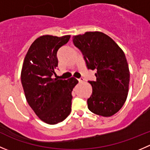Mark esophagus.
I'll return each mask as SVG.
<instances>
[{"mask_svg": "<svg viewBox=\"0 0 150 150\" xmlns=\"http://www.w3.org/2000/svg\"><path fill=\"white\" fill-rule=\"evenodd\" d=\"M78 81H79V83H83L84 81V79L83 78H80V79H78Z\"/></svg>", "mask_w": 150, "mask_h": 150, "instance_id": "esophagus-1", "label": "esophagus"}]
</instances>
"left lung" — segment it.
<instances>
[{
	"mask_svg": "<svg viewBox=\"0 0 150 150\" xmlns=\"http://www.w3.org/2000/svg\"><path fill=\"white\" fill-rule=\"evenodd\" d=\"M72 41L83 54L88 69L96 70V81H89L92 93L88 108L98 115H113L123 106L129 88V68L123 51L102 32H86L73 36Z\"/></svg>",
	"mask_w": 150,
	"mask_h": 150,
	"instance_id": "obj_1",
	"label": "left lung"
}]
</instances>
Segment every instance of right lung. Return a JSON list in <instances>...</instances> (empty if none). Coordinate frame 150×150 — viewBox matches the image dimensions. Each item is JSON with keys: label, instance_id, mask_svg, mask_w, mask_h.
<instances>
[{"label": "right lung", "instance_id": "1", "mask_svg": "<svg viewBox=\"0 0 150 150\" xmlns=\"http://www.w3.org/2000/svg\"><path fill=\"white\" fill-rule=\"evenodd\" d=\"M70 35H42L30 46L24 59L21 81L25 97L36 115L46 123L54 125L70 114L72 91L78 81L52 78L58 66L57 54Z\"/></svg>", "mask_w": 150, "mask_h": 150}]
</instances>
